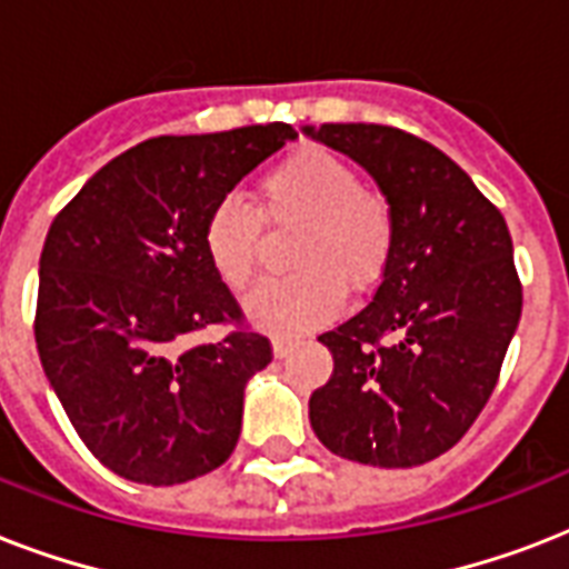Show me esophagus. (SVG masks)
<instances>
[{"label": "esophagus", "instance_id": "34e87169", "mask_svg": "<svg viewBox=\"0 0 569 569\" xmlns=\"http://www.w3.org/2000/svg\"><path fill=\"white\" fill-rule=\"evenodd\" d=\"M298 346L292 337H271V348H274V357H286L292 348Z\"/></svg>", "mask_w": 569, "mask_h": 569}]
</instances>
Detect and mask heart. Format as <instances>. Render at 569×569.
<instances>
[{"instance_id":"heart-1","label":"heart","mask_w":569,"mask_h":569,"mask_svg":"<svg viewBox=\"0 0 569 569\" xmlns=\"http://www.w3.org/2000/svg\"><path fill=\"white\" fill-rule=\"evenodd\" d=\"M268 227L301 223L289 266L295 274L268 280L244 310L253 325L274 333H303L330 321L342 289L369 292L387 271L396 244L392 206L363 186L355 164L325 147H301L271 168L257 186V206L223 194L203 218V250L223 286L244 289L257 274Z\"/></svg>"}]
</instances>
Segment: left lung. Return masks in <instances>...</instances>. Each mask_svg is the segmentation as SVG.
Wrapping results in <instances>:
<instances>
[{"mask_svg": "<svg viewBox=\"0 0 569 569\" xmlns=\"http://www.w3.org/2000/svg\"><path fill=\"white\" fill-rule=\"evenodd\" d=\"M303 132L363 164L396 218L372 301L319 337L333 375L310 396L312 431L339 458L419 467L469 431L502 372L522 312L511 232L449 156L405 129Z\"/></svg>", "mask_w": 569, "mask_h": 569, "instance_id": "8db88e82", "label": "left lung"}]
</instances>
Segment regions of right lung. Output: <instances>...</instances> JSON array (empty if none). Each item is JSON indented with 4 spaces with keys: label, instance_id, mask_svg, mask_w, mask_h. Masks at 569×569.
<instances>
[{
    "label": "right lung",
    "instance_id": "right-lung-1",
    "mask_svg": "<svg viewBox=\"0 0 569 569\" xmlns=\"http://www.w3.org/2000/svg\"><path fill=\"white\" fill-rule=\"evenodd\" d=\"M298 136L259 123L159 136L111 159L56 214L34 342L67 419L102 467L171 487L212 472L241 431L244 383L271 363L203 250L214 200ZM223 323L221 343L186 347Z\"/></svg>",
    "mask_w": 569,
    "mask_h": 569
}]
</instances>
